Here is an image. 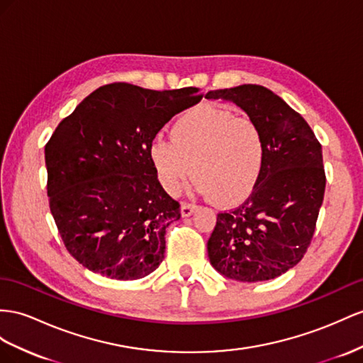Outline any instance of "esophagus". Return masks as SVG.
<instances>
[{
  "instance_id": "34e87169",
  "label": "esophagus",
  "mask_w": 363,
  "mask_h": 363,
  "mask_svg": "<svg viewBox=\"0 0 363 363\" xmlns=\"http://www.w3.org/2000/svg\"><path fill=\"white\" fill-rule=\"evenodd\" d=\"M196 210H198V207L193 206V203H182V206H181V215H182V218H189Z\"/></svg>"
}]
</instances>
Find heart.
I'll list each match as a JSON object with an SVG mask.
<instances>
[{
    "mask_svg": "<svg viewBox=\"0 0 363 363\" xmlns=\"http://www.w3.org/2000/svg\"><path fill=\"white\" fill-rule=\"evenodd\" d=\"M147 155L164 191L178 193L193 170L194 191L219 206H236L261 181L267 147L255 121L206 104L176 119L172 138L152 139Z\"/></svg>",
    "mask_w": 363,
    "mask_h": 363,
    "instance_id": "heart-1",
    "label": "heart"
}]
</instances>
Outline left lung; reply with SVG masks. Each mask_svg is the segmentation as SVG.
Wrapping results in <instances>:
<instances>
[{"label":"left lung","instance_id":"1","mask_svg":"<svg viewBox=\"0 0 363 363\" xmlns=\"http://www.w3.org/2000/svg\"><path fill=\"white\" fill-rule=\"evenodd\" d=\"M261 127L267 157L261 181L242 206L219 213L207 242L210 264L239 282L270 281L310 247L325 193L322 145L306 121L267 87L211 90Z\"/></svg>","mask_w":363,"mask_h":363}]
</instances>
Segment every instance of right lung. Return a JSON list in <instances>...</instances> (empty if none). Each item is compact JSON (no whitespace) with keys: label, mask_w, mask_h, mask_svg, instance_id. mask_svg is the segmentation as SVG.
Listing matches in <instances>:
<instances>
[{"label":"right lung","mask_w":363,"mask_h":363,"mask_svg":"<svg viewBox=\"0 0 363 363\" xmlns=\"http://www.w3.org/2000/svg\"><path fill=\"white\" fill-rule=\"evenodd\" d=\"M199 89L102 86L62 119L45 145L49 206L69 253L87 270L118 281L153 273L179 202L157 182L147 148Z\"/></svg>","instance_id":"1"}]
</instances>
